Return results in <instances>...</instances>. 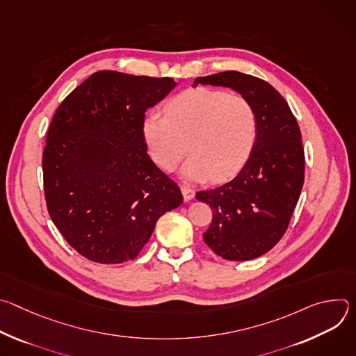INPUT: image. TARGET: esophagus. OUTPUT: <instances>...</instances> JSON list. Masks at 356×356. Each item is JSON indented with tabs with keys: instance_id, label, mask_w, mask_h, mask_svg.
<instances>
[{
	"instance_id": "esophagus-1",
	"label": "esophagus",
	"mask_w": 356,
	"mask_h": 356,
	"mask_svg": "<svg viewBox=\"0 0 356 356\" xmlns=\"http://www.w3.org/2000/svg\"><path fill=\"white\" fill-rule=\"evenodd\" d=\"M180 190H181V193H183V197H184V201H190V200H193L194 198V190L193 188H190L188 186H181L180 187Z\"/></svg>"
}]
</instances>
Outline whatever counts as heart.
<instances>
[{
	"instance_id": "heart-1",
	"label": "heart",
	"mask_w": 356,
	"mask_h": 356,
	"mask_svg": "<svg viewBox=\"0 0 356 356\" xmlns=\"http://www.w3.org/2000/svg\"><path fill=\"white\" fill-rule=\"evenodd\" d=\"M150 158L194 181H224L248 162L258 135V117L250 101L225 90L197 87L173 97L165 117L150 114L142 125Z\"/></svg>"
}]
</instances>
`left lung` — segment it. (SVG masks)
<instances>
[{"label":"left lung","instance_id":"left-lung-1","mask_svg":"<svg viewBox=\"0 0 356 356\" xmlns=\"http://www.w3.org/2000/svg\"><path fill=\"white\" fill-rule=\"evenodd\" d=\"M228 87L246 97L257 111L258 135L235 179L195 198L213 210L202 234L227 261L262 257L283 236L304 183V149L298 124L280 92L262 79L241 72L197 77L193 83Z\"/></svg>","mask_w":356,"mask_h":356}]
</instances>
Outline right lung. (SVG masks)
Returning <instances> with one entry per match:
<instances>
[{
  "instance_id": "add662e5",
  "label": "right lung",
  "mask_w": 356,
  "mask_h": 356,
  "mask_svg": "<svg viewBox=\"0 0 356 356\" xmlns=\"http://www.w3.org/2000/svg\"><path fill=\"white\" fill-rule=\"evenodd\" d=\"M170 77L92 73L59 106L43 150L50 218L84 258L135 259L158 220L183 202L147 155L142 125L175 87Z\"/></svg>"
}]
</instances>
